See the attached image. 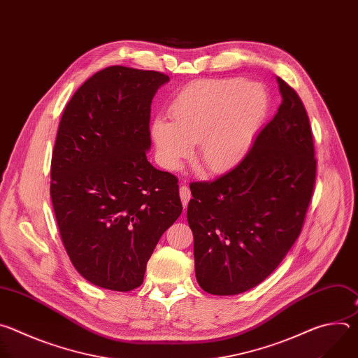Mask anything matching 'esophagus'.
<instances>
[{"label":"esophagus","instance_id":"1","mask_svg":"<svg viewBox=\"0 0 358 358\" xmlns=\"http://www.w3.org/2000/svg\"><path fill=\"white\" fill-rule=\"evenodd\" d=\"M180 196H181L184 208H187L189 196H191V191H189V188H188L187 185H181V187H180Z\"/></svg>","mask_w":358,"mask_h":358}]
</instances>
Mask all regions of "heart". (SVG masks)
I'll return each instance as SVG.
<instances>
[{
	"instance_id": "heart-1",
	"label": "heart",
	"mask_w": 358,
	"mask_h": 358,
	"mask_svg": "<svg viewBox=\"0 0 358 358\" xmlns=\"http://www.w3.org/2000/svg\"><path fill=\"white\" fill-rule=\"evenodd\" d=\"M269 110V94L242 78L203 79L185 86L169 106L173 122L156 117L150 136L166 170L180 169L196 143V159L211 173L236 167Z\"/></svg>"
}]
</instances>
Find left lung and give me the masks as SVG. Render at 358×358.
<instances>
[{
    "label": "left lung",
    "instance_id": "left-lung-1",
    "mask_svg": "<svg viewBox=\"0 0 358 358\" xmlns=\"http://www.w3.org/2000/svg\"><path fill=\"white\" fill-rule=\"evenodd\" d=\"M282 103L245 159L214 181L189 185L187 220L195 276L218 296L264 282L300 235L316 181L309 116L297 93L278 78Z\"/></svg>",
    "mask_w": 358,
    "mask_h": 358
}]
</instances>
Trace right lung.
<instances>
[{
  "label": "right lung",
  "mask_w": 358,
  "mask_h": 358,
  "mask_svg": "<svg viewBox=\"0 0 358 358\" xmlns=\"http://www.w3.org/2000/svg\"><path fill=\"white\" fill-rule=\"evenodd\" d=\"M169 80L110 66L89 78L64 110L50 198L69 259L94 286L138 287L159 239L181 215L177 178L145 156L151 100Z\"/></svg>",
  "instance_id": "add662e5"
}]
</instances>
